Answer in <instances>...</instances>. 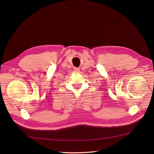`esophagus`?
<instances>
[{
    "instance_id": "1",
    "label": "esophagus",
    "mask_w": 154,
    "mask_h": 154,
    "mask_svg": "<svg viewBox=\"0 0 154 154\" xmlns=\"http://www.w3.org/2000/svg\"><path fill=\"white\" fill-rule=\"evenodd\" d=\"M74 71L75 72H79L80 71V69L79 67H75L74 68Z\"/></svg>"
}]
</instances>
